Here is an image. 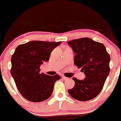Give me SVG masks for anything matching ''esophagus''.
Returning a JSON list of instances; mask_svg holds the SVG:
<instances>
[{"instance_id": "1", "label": "esophagus", "mask_w": 121, "mask_h": 121, "mask_svg": "<svg viewBox=\"0 0 121 121\" xmlns=\"http://www.w3.org/2000/svg\"><path fill=\"white\" fill-rule=\"evenodd\" d=\"M62 79L64 80V81L68 80V78H66V77H65V76H62Z\"/></svg>"}]
</instances>
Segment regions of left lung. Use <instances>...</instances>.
I'll use <instances>...</instances> for the list:
<instances>
[{
    "mask_svg": "<svg viewBox=\"0 0 121 121\" xmlns=\"http://www.w3.org/2000/svg\"><path fill=\"white\" fill-rule=\"evenodd\" d=\"M76 54L74 63L82 68L85 74L83 80L73 78L75 85L68 91L71 96L80 101H86L96 97L101 91L110 73V57L102 43L84 37L68 42Z\"/></svg>",
    "mask_w": 121,
    "mask_h": 121,
    "instance_id": "1",
    "label": "left lung"
}]
</instances>
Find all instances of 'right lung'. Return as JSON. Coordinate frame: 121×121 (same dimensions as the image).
I'll list each match as a JSON object with an SVG mask.
<instances>
[{
	"instance_id": "right-lung-1",
	"label": "right lung",
	"mask_w": 121,
	"mask_h": 121,
	"mask_svg": "<svg viewBox=\"0 0 121 121\" xmlns=\"http://www.w3.org/2000/svg\"><path fill=\"white\" fill-rule=\"evenodd\" d=\"M61 42L34 40L19 45L11 57V73L17 88L27 100L39 102L51 96L60 76L40 73L43 62H48L53 50Z\"/></svg>"
}]
</instances>
